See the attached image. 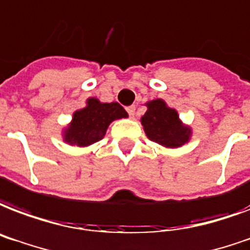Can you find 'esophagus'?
Returning a JSON list of instances; mask_svg holds the SVG:
<instances>
[{
    "mask_svg": "<svg viewBox=\"0 0 250 250\" xmlns=\"http://www.w3.org/2000/svg\"><path fill=\"white\" fill-rule=\"evenodd\" d=\"M135 111H136V106H135V104H132V106H128V107H127V112H128L129 117L131 118L135 117Z\"/></svg>",
    "mask_w": 250,
    "mask_h": 250,
    "instance_id": "1",
    "label": "esophagus"
}]
</instances>
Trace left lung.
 <instances>
[{
	"label": "left lung",
	"instance_id": "left-lung-1",
	"mask_svg": "<svg viewBox=\"0 0 250 250\" xmlns=\"http://www.w3.org/2000/svg\"><path fill=\"white\" fill-rule=\"evenodd\" d=\"M146 106L142 125L149 140L167 148H178L190 140L191 128L180 121L174 108L167 107L163 100L150 101Z\"/></svg>",
	"mask_w": 250,
	"mask_h": 250
}]
</instances>
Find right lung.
I'll list each match as a JSON object with an SVG mask.
<instances>
[{"label":"right lung","instance_id":"add662e5","mask_svg":"<svg viewBox=\"0 0 250 250\" xmlns=\"http://www.w3.org/2000/svg\"><path fill=\"white\" fill-rule=\"evenodd\" d=\"M127 117V111L118 102L102 104L97 98H89L86 107L74 112L68 128L64 129V140L70 146H91L104 139L111 122Z\"/></svg>","mask_w":250,"mask_h":250}]
</instances>
